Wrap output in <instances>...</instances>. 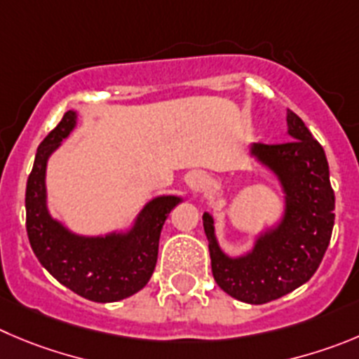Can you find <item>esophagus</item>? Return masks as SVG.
I'll return each mask as SVG.
<instances>
[{
  "instance_id": "34e87169",
  "label": "esophagus",
  "mask_w": 359,
  "mask_h": 359,
  "mask_svg": "<svg viewBox=\"0 0 359 359\" xmlns=\"http://www.w3.org/2000/svg\"><path fill=\"white\" fill-rule=\"evenodd\" d=\"M187 186L191 187V191H193V193H200V191L205 189L207 177L203 175L202 172H193L189 175V179H187Z\"/></svg>"
}]
</instances>
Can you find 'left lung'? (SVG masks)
<instances>
[{
    "label": "left lung",
    "mask_w": 359,
    "mask_h": 359,
    "mask_svg": "<svg viewBox=\"0 0 359 359\" xmlns=\"http://www.w3.org/2000/svg\"><path fill=\"white\" fill-rule=\"evenodd\" d=\"M287 126L289 142L251 147L285 193L278 226L262 233L248 255L230 259L214 236L212 216L203 214L214 280L229 296L250 304L269 303L306 283L323 262L333 232L334 193L324 149L290 109Z\"/></svg>",
    "instance_id": "obj_1"
}]
</instances>
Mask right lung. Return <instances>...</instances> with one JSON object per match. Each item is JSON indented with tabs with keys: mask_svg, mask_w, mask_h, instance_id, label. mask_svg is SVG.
Masks as SVG:
<instances>
[{
	"mask_svg": "<svg viewBox=\"0 0 359 359\" xmlns=\"http://www.w3.org/2000/svg\"><path fill=\"white\" fill-rule=\"evenodd\" d=\"M76 126V113L67 111L36 149L26 184V232L29 244L56 280L95 303L126 299L149 283L157 262L159 237L179 196H157L147 203L126 233L81 237L53 219L46 205V166L53 152Z\"/></svg>",
	"mask_w": 359,
	"mask_h": 359,
	"instance_id": "obj_1",
	"label": "right lung"
}]
</instances>
